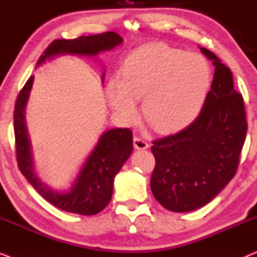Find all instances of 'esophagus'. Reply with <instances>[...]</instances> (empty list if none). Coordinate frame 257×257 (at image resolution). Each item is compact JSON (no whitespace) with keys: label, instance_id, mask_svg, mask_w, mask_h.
<instances>
[{"label":"esophagus","instance_id":"obj_1","mask_svg":"<svg viewBox=\"0 0 257 257\" xmlns=\"http://www.w3.org/2000/svg\"><path fill=\"white\" fill-rule=\"evenodd\" d=\"M133 145H135L136 150H146L149 147V144L146 143V140H144L142 138H136L133 139Z\"/></svg>","mask_w":257,"mask_h":257}]
</instances>
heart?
Here are the masks:
<instances>
[{"label":"heart","instance_id":"obj_1","mask_svg":"<svg viewBox=\"0 0 257 257\" xmlns=\"http://www.w3.org/2000/svg\"><path fill=\"white\" fill-rule=\"evenodd\" d=\"M210 84V69L202 56L154 43L140 47L124 59L121 78L106 85L111 107L126 122L143 112L158 132L173 133L198 117Z\"/></svg>","mask_w":257,"mask_h":257}]
</instances>
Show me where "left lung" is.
Instances as JSON below:
<instances>
[{
	"label": "left lung",
	"instance_id": "8db88e82",
	"mask_svg": "<svg viewBox=\"0 0 257 257\" xmlns=\"http://www.w3.org/2000/svg\"><path fill=\"white\" fill-rule=\"evenodd\" d=\"M200 50L215 72L198 118L151 147L156 158L151 189L171 212L201 208L226 187L236 173L247 135L243 98L234 89L230 69L208 49Z\"/></svg>",
	"mask_w": 257,
	"mask_h": 257
}]
</instances>
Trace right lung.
Returning a JSON list of instances; mask_svg holds the SVG:
<instances>
[{
  "label": "right lung",
  "instance_id": "1",
  "mask_svg": "<svg viewBox=\"0 0 257 257\" xmlns=\"http://www.w3.org/2000/svg\"><path fill=\"white\" fill-rule=\"evenodd\" d=\"M121 43L122 38L113 31L80 36L76 40H56L45 49L36 68L64 55L85 56L96 59L101 52L112 50ZM104 78L105 68L101 73V83H104ZM33 84L34 76H31L17 97L14 111L16 157L20 171L41 196L57 208L80 215H94L101 212L111 201L114 177L132 153V132L128 128L120 127L105 130L71 186L64 191L52 188L41 180L35 170L33 145L27 127L26 111Z\"/></svg>",
  "mask_w": 257,
  "mask_h": 257
}]
</instances>
